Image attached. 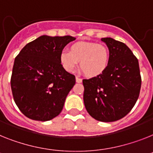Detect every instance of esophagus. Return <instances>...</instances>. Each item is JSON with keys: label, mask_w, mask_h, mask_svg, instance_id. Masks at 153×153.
<instances>
[{"label": "esophagus", "mask_w": 153, "mask_h": 153, "mask_svg": "<svg viewBox=\"0 0 153 153\" xmlns=\"http://www.w3.org/2000/svg\"><path fill=\"white\" fill-rule=\"evenodd\" d=\"M75 79H76V82L81 83L82 82V79H81V78H79V76H76V78H75Z\"/></svg>", "instance_id": "obj_1"}]
</instances>
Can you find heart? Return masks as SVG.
Here are the masks:
<instances>
[{"label":"heart","instance_id":"1","mask_svg":"<svg viewBox=\"0 0 153 153\" xmlns=\"http://www.w3.org/2000/svg\"><path fill=\"white\" fill-rule=\"evenodd\" d=\"M110 53L104 45L92 42H77L70 46L69 51L60 53V62L69 72L74 71L80 62V68L86 76L100 75L107 68Z\"/></svg>","mask_w":153,"mask_h":153}]
</instances>
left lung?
Segmentation results:
<instances>
[{
  "label": "left lung",
  "mask_w": 153,
  "mask_h": 153,
  "mask_svg": "<svg viewBox=\"0 0 153 153\" xmlns=\"http://www.w3.org/2000/svg\"><path fill=\"white\" fill-rule=\"evenodd\" d=\"M110 51L107 68L100 75L83 79L85 106L91 117L102 122L120 120L138 100L142 85L137 57L126 44L102 38Z\"/></svg>",
  "instance_id": "left-lung-1"
}]
</instances>
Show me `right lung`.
Instances as JSON below:
<instances>
[{"label": "right lung", "instance_id": "obj_1", "mask_svg": "<svg viewBox=\"0 0 153 153\" xmlns=\"http://www.w3.org/2000/svg\"><path fill=\"white\" fill-rule=\"evenodd\" d=\"M74 39L71 36H42L27 43L16 56L11 88L15 102L25 117L47 121L61 112L75 76L63 68L60 53Z\"/></svg>", "mask_w": 153, "mask_h": 153}]
</instances>
